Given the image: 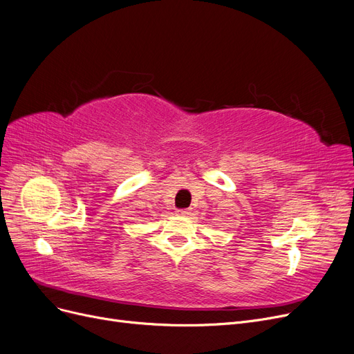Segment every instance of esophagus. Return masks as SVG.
<instances>
[{
	"mask_svg": "<svg viewBox=\"0 0 354 354\" xmlns=\"http://www.w3.org/2000/svg\"><path fill=\"white\" fill-rule=\"evenodd\" d=\"M189 214H190V212L187 209H178L177 210V215H180V216H187Z\"/></svg>",
	"mask_w": 354,
	"mask_h": 354,
	"instance_id": "obj_1",
	"label": "esophagus"
}]
</instances>
